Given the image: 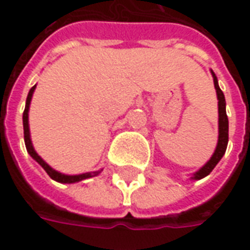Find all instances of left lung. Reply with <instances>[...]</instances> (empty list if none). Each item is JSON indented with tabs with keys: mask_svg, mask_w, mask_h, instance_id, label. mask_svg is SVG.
I'll return each mask as SVG.
<instances>
[{
	"mask_svg": "<svg viewBox=\"0 0 250 250\" xmlns=\"http://www.w3.org/2000/svg\"><path fill=\"white\" fill-rule=\"evenodd\" d=\"M210 72H211V76H213L217 100H218V142H217L214 152L210 157L209 161L205 163L199 170L191 174V177H190L191 181H199V179L208 177L213 171V168L217 166V163L220 162L221 158L224 157L226 147H228V139H229V120H228V115H226L225 96H224V92L221 91L220 85H218V80H217L215 73L211 69H210Z\"/></svg>",
	"mask_w": 250,
	"mask_h": 250,
	"instance_id": "obj_1",
	"label": "left lung"
}]
</instances>
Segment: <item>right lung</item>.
<instances>
[{
    "label": "right lung",
    "mask_w": 250,
    "mask_h": 250,
    "mask_svg": "<svg viewBox=\"0 0 250 250\" xmlns=\"http://www.w3.org/2000/svg\"><path fill=\"white\" fill-rule=\"evenodd\" d=\"M36 85L30 88L29 93H28V98H26V103H25V109L24 114H22V125H24V141H25V147H26V151L29 152V155L36 162L40 165L41 167L44 168L46 171V174L51 177L53 181L56 182H60V184H76V182H80V181H84V179L92 178V177H96L99 174L102 173V170H96V171H88V173L83 174H73V175H69V174H64L57 171L53 167H51L48 163L42 159V158L37 154V151L33 147V143H32V139H30V130H29V107L30 102H32V98H33V93H35Z\"/></svg>",
    "instance_id": "obj_1"
}]
</instances>
